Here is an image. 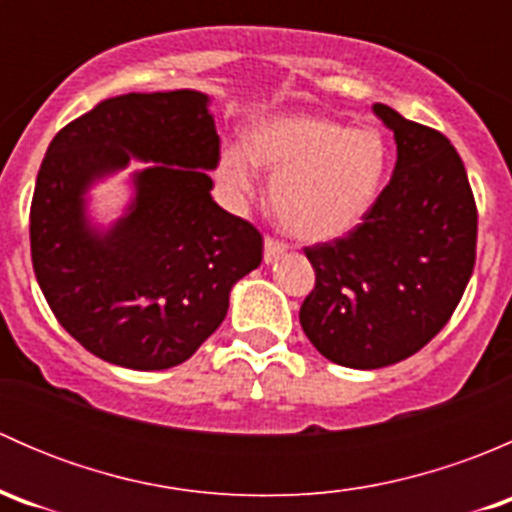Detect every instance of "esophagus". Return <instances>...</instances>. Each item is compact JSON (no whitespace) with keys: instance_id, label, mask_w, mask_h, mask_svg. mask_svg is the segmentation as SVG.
Returning a JSON list of instances; mask_svg holds the SVG:
<instances>
[{"instance_id":"34e87169","label":"esophagus","mask_w":512,"mask_h":512,"mask_svg":"<svg viewBox=\"0 0 512 512\" xmlns=\"http://www.w3.org/2000/svg\"><path fill=\"white\" fill-rule=\"evenodd\" d=\"M287 245L282 240H277V237H265V262H275L280 260L282 255H285Z\"/></svg>"}]
</instances>
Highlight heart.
<instances>
[{"label": "heart", "instance_id": "1", "mask_svg": "<svg viewBox=\"0 0 512 512\" xmlns=\"http://www.w3.org/2000/svg\"><path fill=\"white\" fill-rule=\"evenodd\" d=\"M255 163L272 175L277 223L307 242L334 240L369 213L389 170V148L369 128L319 116H277L250 131V148L220 153V178L235 193H252Z\"/></svg>", "mask_w": 512, "mask_h": 512}]
</instances>
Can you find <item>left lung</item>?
I'll list each match as a JSON object with an SVG mask.
<instances>
[{
  "mask_svg": "<svg viewBox=\"0 0 512 512\" xmlns=\"http://www.w3.org/2000/svg\"><path fill=\"white\" fill-rule=\"evenodd\" d=\"M394 131V175L354 230L304 247L314 289L299 324L317 352L381 369L426 347L451 319L476 265L478 210L441 131L376 103Z\"/></svg>",
  "mask_w": 512,
  "mask_h": 512,
  "instance_id": "1",
  "label": "left lung"
}]
</instances>
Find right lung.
<instances>
[{
    "label": "right lung",
    "mask_w": 512,
    "mask_h": 512,
    "mask_svg": "<svg viewBox=\"0 0 512 512\" xmlns=\"http://www.w3.org/2000/svg\"><path fill=\"white\" fill-rule=\"evenodd\" d=\"M136 155L132 213L98 236L83 220L85 185ZM220 138L200 91L126 94L66 123L41 160L29 210L36 282L61 327L108 364H183L223 324L230 287L262 262L255 225L213 198L205 170Z\"/></svg>",
    "instance_id": "obj_1"
}]
</instances>
